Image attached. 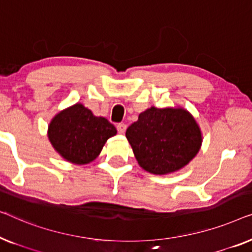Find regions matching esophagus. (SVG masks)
Masks as SVG:
<instances>
[{
  "label": "esophagus",
  "instance_id": "1",
  "mask_svg": "<svg viewBox=\"0 0 252 252\" xmlns=\"http://www.w3.org/2000/svg\"><path fill=\"white\" fill-rule=\"evenodd\" d=\"M116 127H118L119 133H125L126 130V126L125 125V123H119V125L116 126Z\"/></svg>",
  "mask_w": 252,
  "mask_h": 252
}]
</instances>
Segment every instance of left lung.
Instances as JSON below:
<instances>
[{"instance_id": "left-lung-1", "label": "left lung", "mask_w": 252, "mask_h": 252, "mask_svg": "<svg viewBox=\"0 0 252 252\" xmlns=\"http://www.w3.org/2000/svg\"><path fill=\"white\" fill-rule=\"evenodd\" d=\"M126 137L138 164L147 172L160 176L189 164L203 140L196 120L179 106L147 108L127 127Z\"/></svg>"}]
</instances>
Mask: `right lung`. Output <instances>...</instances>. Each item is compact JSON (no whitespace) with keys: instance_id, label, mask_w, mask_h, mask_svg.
<instances>
[{"instance_id":"1","label":"right lung","mask_w":252,"mask_h":252,"mask_svg":"<svg viewBox=\"0 0 252 252\" xmlns=\"http://www.w3.org/2000/svg\"><path fill=\"white\" fill-rule=\"evenodd\" d=\"M116 132L107 119L94 115L80 102L60 111L48 126V138L55 151L63 160L79 165L95 160Z\"/></svg>"}]
</instances>
